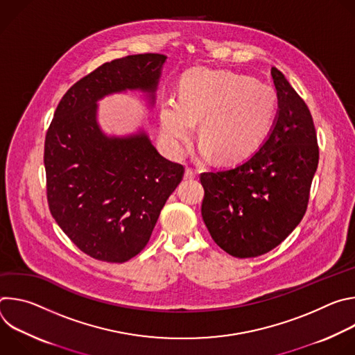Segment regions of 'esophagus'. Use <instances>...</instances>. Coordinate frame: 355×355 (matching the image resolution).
<instances>
[{
	"instance_id": "esophagus-1",
	"label": "esophagus",
	"mask_w": 355,
	"mask_h": 355,
	"mask_svg": "<svg viewBox=\"0 0 355 355\" xmlns=\"http://www.w3.org/2000/svg\"><path fill=\"white\" fill-rule=\"evenodd\" d=\"M184 177H185V180H192V178L196 177V171L193 168H191V167H187Z\"/></svg>"
}]
</instances>
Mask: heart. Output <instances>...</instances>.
Instances as JSON below:
<instances>
[{"label":"heart","mask_w":355,"mask_h":355,"mask_svg":"<svg viewBox=\"0 0 355 355\" xmlns=\"http://www.w3.org/2000/svg\"><path fill=\"white\" fill-rule=\"evenodd\" d=\"M277 91L244 74L198 69L180 84V98L163 101L162 135L175 153L187 151L199 123L202 153L222 163L245 159L261 146L278 114Z\"/></svg>","instance_id":"obj_1"}]
</instances>
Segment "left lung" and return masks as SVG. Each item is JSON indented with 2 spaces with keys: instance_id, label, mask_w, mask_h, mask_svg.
<instances>
[{
  "instance_id": "left-lung-1",
  "label": "left lung",
  "mask_w": 355,
  "mask_h": 355,
  "mask_svg": "<svg viewBox=\"0 0 355 355\" xmlns=\"http://www.w3.org/2000/svg\"><path fill=\"white\" fill-rule=\"evenodd\" d=\"M271 76L279 99L275 125L248 160L202 173L200 214L214 241L237 259L259 257L281 244L305 216L319 144L312 114L284 74Z\"/></svg>"
}]
</instances>
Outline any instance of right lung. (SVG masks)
Returning <instances> with one entry per match:
<instances>
[{
	"instance_id": "add662e5",
	"label": "right lung",
	"mask_w": 355,
	"mask_h": 355,
	"mask_svg": "<svg viewBox=\"0 0 355 355\" xmlns=\"http://www.w3.org/2000/svg\"><path fill=\"white\" fill-rule=\"evenodd\" d=\"M164 55L144 53L99 66L60 99L44 139L49 209L87 256L125 263L146 247L184 166L164 159L141 133L107 137L95 103L107 94L155 92Z\"/></svg>"
}]
</instances>
